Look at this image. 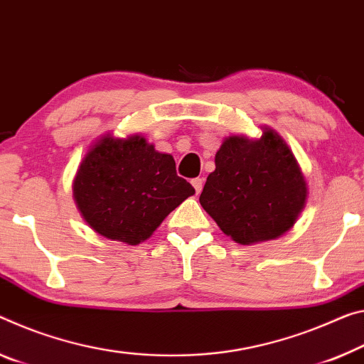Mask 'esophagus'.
I'll return each mask as SVG.
<instances>
[{"label": "esophagus", "mask_w": 364, "mask_h": 364, "mask_svg": "<svg viewBox=\"0 0 364 364\" xmlns=\"http://www.w3.org/2000/svg\"><path fill=\"white\" fill-rule=\"evenodd\" d=\"M191 183H193V186L196 189V194H200V191H203V186H204L203 178H194Z\"/></svg>", "instance_id": "1"}]
</instances>
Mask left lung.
<instances>
[{
  "instance_id": "obj_1",
  "label": "left lung",
  "mask_w": 364,
  "mask_h": 364,
  "mask_svg": "<svg viewBox=\"0 0 364 364\" xmlns=\"http://www.w3.org/2000/svg\"><path fill=\"white\" fill-rule=\"evenodd\" d=\"M306 181L279 134L228 137L215 154L199 203L225 235L240 245L288 232L306 203Z\"/></svg>"
}]
</instances>
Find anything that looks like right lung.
<instances>
[{
	"instance_id": "obj_1",
	"label": "right lung",
	"mask_w": 364,
	"mask_h": 364,
	"mask_svg": "<svg viewBox=\"0 0 364 364\" xmlns=\"http://www.w3.org/2000/svg\"><path fill=\"white\" fill-rule=\"evenodd\" d=\"M196 191L176 175L175 160L141 136L107 137L90 149L74 180V199L92 228L109 240L139 245Z\"/></svg>"
}]
</instances>
